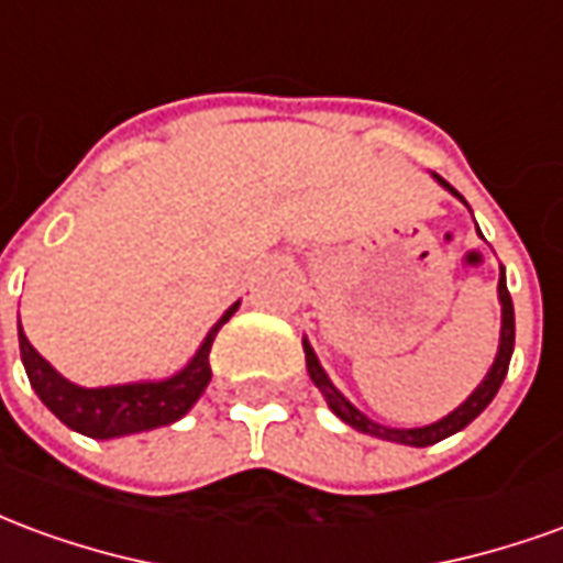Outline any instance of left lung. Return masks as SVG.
Masks as SVG:
<instances>
[{"mask_svg":"<svg viewBox=\"0 0 563 563\" xmlns=\"http://www.w3.org/2000/svg\"><path fill=\"white\" fill-rule=\"evenodd\" d=\"M434 177H437V184L446 186L452 196H459V192H455V189H452L440 174H434ZM497 298H500V343H497L495 365L488 367V374H485L483 383L473 389L471 398L461 404V407H455L449 416H443L440 422L422 424V428H389V424H379L374 422V419H367L362 410H355L353 404L346 401L341 391L334 389V383L329 379V374H325L322 365H319L313 346L305 341L307 374H310V379L317 383V389L322 391V398L329 401L331 413L341 416L343 422L353 424L355 431L379 437V440H391V443H404V446H431V443H440V440H446V437H452L455 431H461V428H467L476 416L483 413L485 407L492 404V398L497 395V389H500L504 377H507L509 358H512V343H516V313H512V298H509L507 277H504V274H500V280H497Z\"/></svg>","mask_w":563,"mask_h":563,"instance_id":"1","label":"left lung"}]
</instances>
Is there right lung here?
<instances>
[{
  "mask_svg": "<svg viewBox=\"0 0 563 563\" xmlns=\"http://www.w3.org/2000/svg\"><path fill=\"white\" fill-rule=\"evenodd\" d=\"M238 305L241 301H234L222 313L220 322L208 331V338L201 341L198 353L186 362V367L165 379H144V383H123V386H102V389L75 386L63 374H56L51 362H44L42 355L35 353V346L26 341L18 322L20 358H23L35 395L71 431L96 437V440L153 431V428L172 424L189 413L192 404L201 398V391L208 389L210 346H213L217 331L234 317Z\"/></svg>",
  "mask_w": 563,
  "mask_h": 563,
  "instance_id": "right-lung-1",
  "label": "right lung"
}]
</instances>
